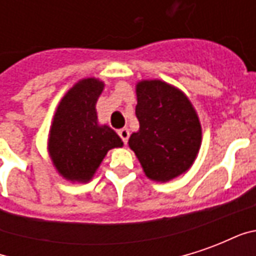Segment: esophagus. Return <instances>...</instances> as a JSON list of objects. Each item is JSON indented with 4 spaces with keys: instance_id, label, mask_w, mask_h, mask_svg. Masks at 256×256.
<instances>
[{
    "instance_id": "esophagus-1",
    "label": "esophagus",
    "mask_w": 256,
    "mask_h": 256,
    "mask_svg": "<svg viewBox=\"0 0 256 256\" xmlns=\"http://www.w3.org/2000/svg\"><path fill=\"white\" fill-rule=\"evenodd\" d=\"M118 133H119V136H120V138H122V141L123 142H124V144H128V130L126 128H120V130H119V132H118Z\"/></svg>"
}]
</instances>
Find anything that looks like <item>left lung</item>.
<instances>
[{
    "label": "left lung",
    "mask_w": 256,
    "mask_h": 256,
    "mask_svg": "<svg viewBox=\"0 0 256 256\" xmlns=\"http://www.w3.org/2000/svg\"><path fill=\"white\" fill-rule=\"evenodd\" d=\"M138 132L128 138L145 176L168 182L186 172L202 145V124L188 96L160 79L136 84Z\"/></svg>",
    "instance_id": "8db88e82"
}]
</instances>
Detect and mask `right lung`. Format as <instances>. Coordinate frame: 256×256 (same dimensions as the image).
<instances>
[{
    "mask_svg": "<svg viewBox=\"0 0 256 256\" xmlns=\"http://www.w3.org/2000/svg\"><path fill=\"white\" fill-rule=\"evenodd\" d=\"M104 90L98 78L78 80L53 115L48 152L56 172L70 182H89L108 150L123 146L108 124H100L96 104Z\"/></svg>",
    "mask_w": 256,
    "mask_h": 256,
    "instance_id": "1",
    "label": "right lung"
}]
</instances>
